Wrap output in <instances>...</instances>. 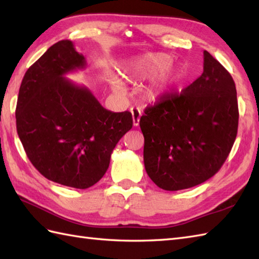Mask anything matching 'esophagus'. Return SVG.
I'll list each match as a JSON object with an SVG mask.
<instances>
[{"label": "esophagus", "instance_id": "1", "mask_svg": "<svg viewBox=\"0 0 259 259\" xmlns=\"http://www.w3.org/2000/svg\"><path fill=\"white\" fill-rule=\"evenodd\" d=\"M131 114H133V122L134 125L137 126L139 125V121L141 117V111L139 109H131Z\"/></svg>", "mask_w": 259, "mask_h": 259}]
</instances>
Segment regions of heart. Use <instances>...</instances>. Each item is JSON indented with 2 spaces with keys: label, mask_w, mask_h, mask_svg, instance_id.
<instances>
[{
  "label": "heart",
  "mask_w": 259,
  "mask_h": 259,
  "mask_svg": "<svg viewBox=\"0 0 259 259\" xmlns=\"http://www.w3.org/2000/svg\"><path fill=\"white\" fill-rule=\"evenodd\" d=\"M170 61L171 57L168 54H144L122 62L119 65V70L124 78L134 81L148 79L161 70L162 72H160L161 73L157 75V78L153 79L144 90L147 99L158 100L175 90L184 79V68L175 64H170L167 67ZM111 85L115 92L123 93V83L117 74H111Z\"/></svg>",
  "instance_id": "obj_1"
}]
</instances>
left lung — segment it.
<instances>
[{"label":"left lung","mask_w":259,"mask_h":259,"mask_svg":"<svg viewBox=\"0 0 259 259\" xmlns=\"http://www.w3.org/2000/svg\"><path fill=\"white\" fill-rule=\"evenodd\" d=\"M235 82L210 53L203 72L178 93L147 107L140 118L146 171L159 188H191L211 178L226 160L237 136Z\"/></svg>","instance_id":"1"}]
</instances>
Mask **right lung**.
I'll return each instance as SVG.
<instances>
[{
	"label": "right lung",
	"instance_id": "right-lung-1",
	"mask_svg": "<svg viewBox=\"0 0 259 259\" xmlns=\"http://www.w3.org/2000/svg\"><path fill=\"white\" fill-rule=\"evenodd\" d=\"M72 41L57 42L27 69L16 103V130L27 158L54 183L87 189L106 174L115 145L133 128L129 111L104 109L65 74L84 69Z\"/></svg>",
	"mask_w": 259,
	"mask_h": 259
}]
</instances>
